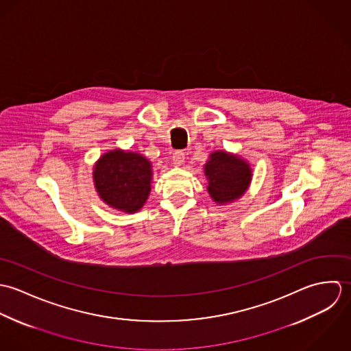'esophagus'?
I'll list each match as a JSON object with an SVG mask.
<instances>
[{"instance_id":"1","label":"esophagus","mask_w":351,"mask_h":351,"mask_svg":"<svg viewBox=\"0 0 351 351\" xmlns=\"http://www.w3.org/2000/svg\"><path fill=\"white\" fill-rule=\"evenodd\" d=\"M172 160H173V164L175 165H182L184 162V153L182 150H176L172 156Z\"/></svg>"}]
</instances>
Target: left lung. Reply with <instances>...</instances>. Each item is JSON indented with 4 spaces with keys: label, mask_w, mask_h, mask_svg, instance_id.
I'll use <instances>...</instances> for the list:
<instances>
[{
    "label": "left lung",
    "mask_w": 351,
    "mask_h": 351,
    "mask_svg": "<svg viewBox=\"0 0 351 351\" xmlns=\"http://www.w3.org/2000/svg\"><path fill=\"white\" fill-rule=\"evenodd\" d=\"M205 175L209 182L208 191L215 204L223 205L239 199L248 189L252 178L250 164L223 150H217L209 156L205 164Z\"/></svg>",
    "instance_id": "obj_1"
}]
</instances>
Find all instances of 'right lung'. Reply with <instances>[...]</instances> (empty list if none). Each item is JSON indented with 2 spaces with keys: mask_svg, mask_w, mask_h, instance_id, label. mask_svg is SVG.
<instances>
[{
  "mask_svg": "<svg viewBox=\"0 0 351 351\" xmlns=\"http://www.w3.org/2000/svg\"><path fill=\"white\" fill-rule=\"evenodd\" d=\"M152 164L140 153L114 149L93 168V182L103 202L112 209L136 213L146 202L152 183Z\"/></svg>",
  "mask_w": 351,
  "mask_h": 351,
  "instance_id": "obj_1",
  "label": "right lung"
}]
</instances>
